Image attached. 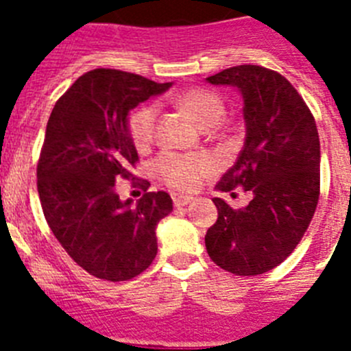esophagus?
<instances>
[{"mask_svg":"<svg viewBox=\"0 0 351 351\" xmlns=\"http://www.w3.org/2000/svg\"><path fill=\"white\" fill-rule=\"evenodd\" d=\"M172 198H173V206L176 207L188 206V204L193 200V197H190V195H181V193H176Z\"/></svg>","mask_w":351,"mask_h":351,"instance_id":"obj_1","label":"esophagus"}]
</instances>
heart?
Here are the masks:
<instances>
[{
    "instance_id": "heart-1",
    "label": "heart",
    "mask_w": 351,
    "mask_h": 351,
    "mask_svg": "<svg viewBox=\"0 0 351 351\" xmlns=\"http://www.w3.org/2000/svg\"><path fill=\"white\" fill-rule=\"evenodd\" d=\"M178 107L190 114L198 125L214 126L225 114V105L216 93L206 88H191L176 98ZM158 110L153 104L141 105L128 117L126 128L133 145L144 151L154 141ZM216 169V161L206 153H173L163 151L153 161V173L172 190H195L206 176Z\"/></svg>"
}]
</instances>
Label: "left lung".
<instances>
[{
    "mask_svg": "<svg viewBox=\"0 0 351 351\" xmlns=\"http://www.w3.org/2000/svg\"><path fill=\"white\" fill-rule=\"evenodd\" d=\"M207 82L235 86L246 121L243 151L216 188L253 193L243 209L214 198L218 219L206 234L207 253L232 274L258 276L287 260L311 223L320 197L318 130L302 96L278 71L239 64Z\"/></svg>",
    "mask_w": 351,
    "mask_h": 351,
    "instance_id": "left-lung-1",
    "label": "left lung"
}]
</instances>
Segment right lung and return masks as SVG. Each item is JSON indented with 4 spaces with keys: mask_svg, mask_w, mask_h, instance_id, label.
Returning a JSON list of instances; mask_svg holds the SVG:
<instances>
[{
    "mask_svg": "<svg viewBox=\"0 0 351 351\" xmlns=\"http://www.w3.org/2000/svg\"><path fill=\"white\" fill-rule=\"evenodd\" d=\"M170 86L96 68L71 84L49 117L36 165L43 216L71 260L98 280L128 281L156 256V225L172 198L147 191L132 206L121 202L116 182L133 181L138 161L128 112ZM133 184L145 191L149 182Z\"/></svg>",
    "mask_w": 351,
    "mask_h": 351,
    "instance_id": "obj_1",
    "label": "right lung"
}]
</instances>
